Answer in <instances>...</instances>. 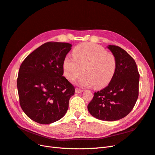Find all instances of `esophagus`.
<instances>
[{"label":"esophagus","instance_id":"obj_1","mask_svg":"<svg viewBox=\"0 0 155 155\" xmlns=\"http://www.w3.org/2000/svg\"><path fill=\"white\" fill-rule=\"evenodd\" d=\"M83 91H84L83 90H81L80 88H78V87L75 88V92L76 93H82Z\"/></svg>","mask_w":155,"mask_h":155}]
</instances>
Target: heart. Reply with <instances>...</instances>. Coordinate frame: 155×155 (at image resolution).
I'll return each mask as SVG.
<instances>
[{
  "label": "heart",
  "instance_id": "1",
  "mask_svg": "<svg viewBox=\"0 0 155 155\" xmlns=\"http://www.w3.org/2000/svg\"><path fill=\"white\" fill-rule=\"evenodd\" d=\"M73 56H66L63 61L64 73L69 81L82 72L84 75L78 84L83 87L101 88L112 81L116 70V59L112 52L96 44L83 43L74 48Z\"/></svg>",
  "mask_w": 155,
  "mask_h": 155
}]
</instances>
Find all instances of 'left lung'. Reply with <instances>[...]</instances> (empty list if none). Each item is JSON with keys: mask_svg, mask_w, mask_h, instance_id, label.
<instances>
[{"mask_svg": "<svg viewBox=\"0 0 155 155\" xmlns=\"http://www.w3.org/2000/svg\"><path fill=\"white\" fill-rule=\"evenodd\" d=\"M108 48L116 57V72L107 87L94 93L87 109L97 119L112 121L125 117L133 109L138 97L140 74L129 53L116 45Z\"/></svg>", "mask_w": 155, "mask_h": 155, "instance_id": "obj_1", "label": "left lung"}]
</instances>
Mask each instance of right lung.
<instances>
[{
	"instance_id": "1",
	"label": "right lung",
	"mask_w": 155,
	"mask_h": 155,
	"mask_svg": "<svg viewBox=\"0 0 155 155\" xmlns=\"http://www.w3.org/2000/svg\"><path fill=\"white\" fill-rule=\"evenodd\" d=\"M71 44L47 42L22 62L17 80L20 106L29 118L50 124L64 116L74 87L63 77V61Z\"/></svg>"
}]
</instances>
